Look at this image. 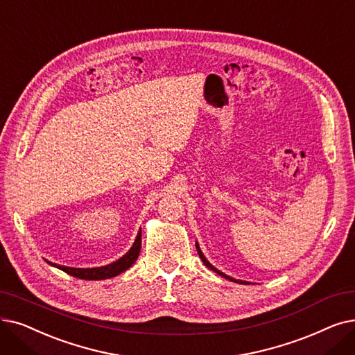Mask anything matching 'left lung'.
Listing matches in <instances>:
<instances>
[{
    "label": "left lung",
    "mask_w": 355,
    "mask_h": 355,
    "mask_svg": "<svg viewBox=\"0 0 355 355\" xmlns=\"http://www.w3.org/2000/svg\"><path fill=\"white\" fill-rule=\"evenodd\" d=\"M196 248H197V252H198V255H200V258H202V261H203V263H205V266L206 267H209L210 270H213L214 272H218L219 275H222V277H225V279H227V280H230V282H235V283H239V284H250L248 282H242V280H236V279H232V277H229V275H226L225 272H222V271H219L218 268H216V267H213L210 263H209V261L206 259V257H205V254L202 252V250H200V246H198V243L196 242Z\"/></svg>",
    "instance_id": "1"
}]
</instances>
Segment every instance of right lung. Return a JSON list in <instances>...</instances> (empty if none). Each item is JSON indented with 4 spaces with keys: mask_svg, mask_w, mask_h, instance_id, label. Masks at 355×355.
I'll return each mask as SVG.
<instances>
[{
    "mask_svg": "<svg viewBox=\"0 0 355 355\" xmlns=\"http://www.w3.org/2000/svg\"><path fill=\"white\" fill-rule=\"evenodd\" d=\"M141 246H142V230L139 229L137 232V236L132 245V248L123 255L119 259H116L114 263L107 264L103 267H94V268H73V267H65V266H59V264H53L51 261L48 263L59 270L65 271L69 275L76 277V279L81 280H105V279H112V277L119 275L120 272L126 271L128 268H130L135 261L139 257L141 252Z\"/></svg>",
    "mask_w": 355,
    "mask_h": 355,
    "instance_id": "obj_1",
    "label": "right lung"
}]
</instances>
